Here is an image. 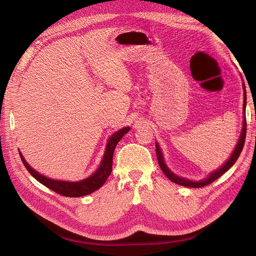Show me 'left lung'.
<instances>
[{
  "mask_svg": "<svg viewBox=\"0 0 256 256\" xmlns=\"http://www.w3.org/2000/svg\"><path fill=\"white\" fill-rule=\"evenodd\" d=\"M242 88H244V120H242V132H240L239 138L237 141V144L235 146V148L233 150V152L230 154V156L228 157V159L224 162V164L218 168L214 171L210 172L207 177L203 178V180H188V178H184L182 176H178L177 174H175L174 172H172L171 170L168 168V166H166V161H164V154H162V150L160 148V145L158 144V142H156V154H157V159H158V164L160 166V168L162 170V172H164L166 177L168 178L170 180L177 184H180L184 186V187H190V188H200V187H204L206 184H212V182H214L216 180H218L220 176H222L224 173L234 166V164L236 162V160L238 159L240 152L242 150V147L244 144V140H246V86H244V83L242 82Z\"/></svg>",
  "mask_w": 256,
  "mask_h": 256,
  "instance_id": "left-lung-1",
  "label": "left lung"
}]
</instances>
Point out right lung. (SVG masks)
I'll use <instances>...</instances> for the list:
<instances>
[{
	"mask_svg": "<svg viewBox=\"0 0 256 256\" xmlns=\"http://www.w3.org/2000/svg\"><path fill=\"white\" fill-rule=\"evenodd\" d=\"M129 130L130 127H124L116 131V132L112 134V136H110V138H108L102 160L100 162V166H98V168L90 176L78 182L52 180V178L46 177L44 175L35 171V170L28 164L21 152H19V154L23 164H24L28 173L32 175L36 180L46 186L47 188L56 191L60 196L69 198H79L86 194H90V193L98 190L106 182L108 177L110 176L112 172L113 152L115 147L120 141V138L125 136Z\"/></svg>",
	"mask_w": 256,
	"mask_h": 256,
	"instance_id": "add662e5",
	"label": "right lung"
}]
</instances>
